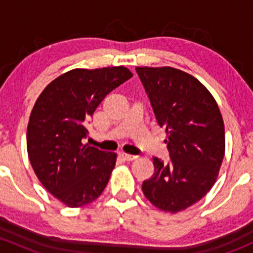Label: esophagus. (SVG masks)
I'll use <instances>...</instances> for the list:
<instances>
[{
	"mask_svg": "<svg viewBox=\"0 0 253 253\" xmlns=\"http://www.w3.org/2000/svg\"><path fill=\"white\" fill-rule=\"evenodd\" d=\"M121 155H122V158H124L125 160H128V162L137 159V155H133V154H127V153H122Z\"/></svg>",
	"mask_w": 253,
	"mask_h": 253,
	"instance_id": "1",
	"label": "esophagus"
}]
</instances>
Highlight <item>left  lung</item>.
I'll return each mask as SVG.
<instances>
[{
    "mask_svg": "<svg viewBox=\"0 0 253 253\" xmlns=\"http://www.w3.org/2000/svg\"><path fill=\"white\" fill-rule=\"evenodd\" d=\"M158 125L167 128L170 160L153 158L154 174L142 191L157 208L183 211L214 185L225 152L220 110L208 89L172 67H137Z\"/></svg>",
    "mask_w": 253,
    "mask_h": 253,
    "instance_id": "left-lung-1",
    "label": "left lung"
}]
</instances>
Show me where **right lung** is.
Returning a JSON list of instances; mask_svg holds the SVG:
<instances>
[{
  "instance_id": "obj_1",
  "label": "right lung",
  "mask_w": 253,
  "mask_h": 253,
  "mask_svg": "<svg viewBox=\"0 0 253 253\" xmlns=\"http://www.w3.org/2000/svg\"><path fill=\"white\" fill-rule=\"evenodd\" d=\"M129 78L122 66L68 71L48 84L33 108L29 160L44 187L68 207L93 202L108 185L116 154L83 144L85 125L104 98Z\"/></svg>"
}]
</instances>
